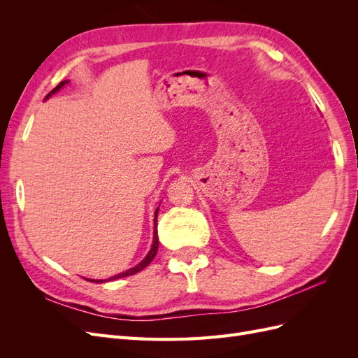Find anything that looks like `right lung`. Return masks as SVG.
I'll return each instance as SVG.
<instances>
[{"mask_svg": "<svg viewBox=\"0 0 358 358\" xmlns=\"http://www.w3.org/2000/svg\"><path fill=\"white\" fill-rule=\"evenodd\" d=\"M66 83H69V80H64V82H61L57 88H53L48 95H46V99L45 100H48L50 95H53V94H57L64 85ZM158 210L159 209H157L155 210V220H154V222H155V230H154V242H152V248H150V251L148 252V255L145 257V259L143 262H140L136 267H133V268H129V270H127V272H122V273H119V275H115V276H112V278H109V279H104V280H115V279H119V278H125V276H131V275H136V273H138L140 270H143L150 262H152V259L155 258V255H157V251H158V233H157V215H158ZM86 280H91V282H104V280H99V279H86Z\"/></svg>", "mask_w": 358, "mask_h": 358, "instance_id": "1", "label": "right lung"}]
</instances>
